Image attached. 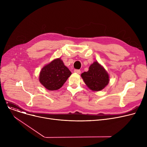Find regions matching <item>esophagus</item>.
I'll return each mask as SVG.
<instances>
[{
    "mask_svg": "<svg viewBox=\"0 0 147 147\" xmlns=\"http://www.w3.org/2000/svg\"><path fill=\"white\" fill-rule=\"evenodd\" d=\"M74 72L75 73H77V74H80L81 73V71H80V69H74Z\"/></svg>",
    "mask_w": 147,
    "mask_h": 147,
    "instance_id": "obj_1",
    "label": "esophagus"
}]
</instances>
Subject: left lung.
I'll use <instances>...</instances> for the list:
<instances>
[{
  "label": "left lung",
  "instance_id": "left-lung-1",
  "mask_svg": "<svg viewBox=\"0 0 147 147\" xmlns=\"http://www.w3.org/2000/svg\"><path fill=\"white\" fill-rule=\"evenodd\" d=\"M84 82L92 90L100 91L102 90L109 83V75L105 68L95 61L92 64L89 70L81 74Z\"/></svg>",
  "mask_w": 147,
  "mask_h": 147
}]
</instances>
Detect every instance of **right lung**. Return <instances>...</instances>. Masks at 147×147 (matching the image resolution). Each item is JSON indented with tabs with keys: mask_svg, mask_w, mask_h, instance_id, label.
Returning a JSON list of instances; mask_svg holds the SVG:
<instances>
[{
	"mask_svg": "<svg viewBox=\"0 0 147 147\" xmlns=\"http://www.w3.org/2000/svg\"><path fill=\"white\" fill-rule=\"evenodd\" d=\"M71 73L61 58L53 59L40 71L39 81L49 90H58L63 86Z\"/></svg>",
	"mask_w": 147,
	"mask_h": 147,
	"instance_id": "add662e5",
	"label": "right lung"
}]
</instances>
